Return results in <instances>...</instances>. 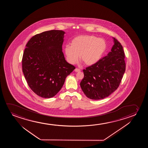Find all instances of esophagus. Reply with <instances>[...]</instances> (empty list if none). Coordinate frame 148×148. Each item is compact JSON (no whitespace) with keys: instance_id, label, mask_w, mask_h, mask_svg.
I'll return each mask as SVG.
<instances>
[{"instance_id":"1","label":"esophagus","mask_w":148,"mask_h":148,"mask_svg":"<svg viewBox=\"0 0 148 148\" xmlns=\"http://www.w3.org/2000/svg\"><path fill=\"white\" fill-rule=\"evenodd\" d=\"M74 71H75V72H79L80 71V70L79 69H78V68H76V69L74 70Z\"/></svg>"}]
</instances>
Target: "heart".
Listing matches in <instances>:
<instances>
[{"label":"heart","instance_id":"obj_1","mask_svg":"<svg viewBox=\"0 0 148 148\" xmlns=\"http://www.w3.org/2000/svg\"><path fill=\"white\" fill-rule=\"evenodd\" d=\"M71 45L64 48L67 61L75 64L79 56L85 65L91 66L97 63L103 57L107 48L105 39L93 35H80L72 40Z\"/></svg>","mask_w":148,"mask_h":148}]
</instances>
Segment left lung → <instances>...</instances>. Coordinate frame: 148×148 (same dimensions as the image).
Listing matches in <instances>:
<instances>
[{"label": "left lung", "instance_id": "8db88e82", "mask_svg": "<svg viewBox=\"0 0 148 148\" xmlns=\"http://www.w3.org/2000/svg\"><path fill=\"white\" fill-rule=\"evenodd\" d=\"M107 56L83 70L80 86L90 99H103L115 91L125 71V54L121 43L115 38Z\"/></svg>", "mask_w": 148, "mask_h": 148}]
</instances>
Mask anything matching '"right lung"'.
I'll use <instances>...</instances> for the list:
<instances>
[{"instance_id": "add662e5", "label": "right lung", "mask_w": 148, "mask_h": 148, "mask_svg": "<svg viewBox=\"0 0 148 148\" xmlns=\"http://www.w3.org/2000/svg\"><path fill=\"white\" fill-rule=\"evenodd\" d=\"M65 33L62 30L45 31L33 36L26 45L23 72L29 86L40 97L56 95L75 69L66 61L62 51Z\"/></svg>"}]
</instances>
